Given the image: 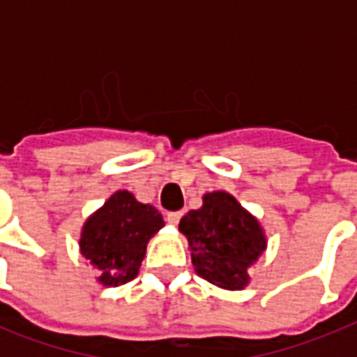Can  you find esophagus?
<instances>
[{"label": "esophagus", "instance_id": "esophagus-1", "mask_svg": "<svg viewBox=\"0 0 357 357\" xmlns=\"http://www.w3.org/2000/svg\"><path fill=\"white\" fill-rule=\"evenodd\" d=\"M181 217H183V213H181V211H172V213H168V215H167V220L170 224H174V226H176V224L181 220Z\"/></svg>", "mask_w": 357, "mask_h": 357}]
</instances>
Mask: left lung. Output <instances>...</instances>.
<instances>
[{"label": "left lung", "instance_id": "obj_1", "mask_svg": "<svg viewBox=\"0 0 357 357\" xmlns=\"http://www.w3.org/2000/svg\"><path fill=\"white\" fill-rule=\"evenodd\" d=\"M196 272L218 287L238 291L248 283V266L266 248L259 222L222 190L207 192L204 206L181 218Z\"/></svg>", "mask_w": 357, "mask_h": 357}]
</instances>
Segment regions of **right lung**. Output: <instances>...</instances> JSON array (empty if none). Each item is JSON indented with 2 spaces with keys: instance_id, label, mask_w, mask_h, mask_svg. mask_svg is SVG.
<instances>
[{
  "instance_id": "1",
  "label": "right lung",
  "mask_w": 357,
  "mask_h": 357,
  "mask_svg": "<svg viewBox=\"0 0 357 357\" xmlns=\"http://www.w3.org/2000/svg\"><path fill=\"white\" fill-rule=\"evenodd\" d=\"M165 226L161 213L119 190L83 226L81 254L100 271L98 282L116 287L139 274L146 244Z\"/></svg>"
}]
</instances>
